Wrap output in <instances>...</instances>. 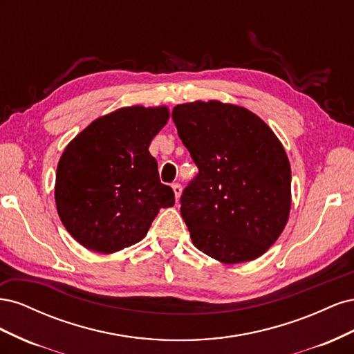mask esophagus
Wrapping results in <instances>:
<instances>
[{
    "instance_id": "1",
    "label": "esophagus",
    "mask_w": 354,
    "mask_h": 354,
    "mask_svg": "<svg viewBox=\"0 0 354 354\" xmlns=\"http://www.w3.org/2000/svg\"><path fill=\"white\" fill-rule=\"evenodd\" d=\"M173 190H174L176 201H178V198H180V195H181V185H180V183H174V185H173Z\"/></svg>"
}]
</instances>
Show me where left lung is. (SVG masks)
Instances as JSON below:
<instances>
[{"label":"left lung","instance_id":"8db88e82","mask_svg":"<svg viewBox=\"0 0 354 354\" xmlns=\"http://www.w3.org/2000/svg\"><path fill=\"white\" fill-rule=\"evenodd\" d=\"M173 121L199 173L180 198L194 245L236 264L281 236L291 209V165L261 118L217 100L177 104Z\"/></svg>","mask_w":354,"mask_h":354}]
</instances>
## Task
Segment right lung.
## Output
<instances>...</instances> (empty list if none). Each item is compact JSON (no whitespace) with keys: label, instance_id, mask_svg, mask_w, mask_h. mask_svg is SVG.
I'll return each mask as SVG.
<instances>
[{"label":"right lung","instance_id":"right-lung-1","mask_svg":"<svg viewBox=\"0 0 354 354\" xmlns=\"http://www.w3.org/2000/svg\"><path fill=\"white\" fill-rule=\"evenodd\" d=\"M168 118L165 106L121 108L66 146L56 173V207L63 226L87 250L112 254L140 242L159 209L174 205V192L160 183L149 153Z\"/></svg>","mask_w":354,"mask_h":354}]
</instances>
